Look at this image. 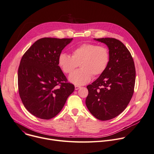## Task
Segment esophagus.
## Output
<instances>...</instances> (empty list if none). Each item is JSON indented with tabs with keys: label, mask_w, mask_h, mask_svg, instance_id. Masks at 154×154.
<instances>
[{
	"label": "esophagus",
	"mask_w": 154,
	"mask_h": 154,
	"mask_svg": "<svg viewBox=\"0 0 154 154\" xmlns=\"http://www.w3.org/2000/svg\"><path fill=\"white\" fill-rule=\"evenodd\" d=\"M80 88H81V87H80V86H78V85H75V90H77L80 89Z\"/></svg>",
	"instance_id": "1"
}]
</instances>
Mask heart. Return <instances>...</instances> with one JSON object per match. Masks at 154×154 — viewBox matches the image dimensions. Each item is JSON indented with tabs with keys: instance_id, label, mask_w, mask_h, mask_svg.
<instances>
[{
	"instance_id": "b5f03b06",
	"label": "heart",
	"mask_w": 154,
	"mask_h": 154,
	"mask_svg": "<svg viewBox=\"0 0 154 154\" xmlns=\"http://www.w3.org/2000/svg\"><path fill=\"white\" fill-rule=\"evenodd\" d=\"M109 62V53L107 48L93 44H82L72 51V57L61 53L58 63L66 74L71 73L79 64L80 69L72 72L68 77L70 82L76 85H82L90 82L92 76L102 74Z\"/></svg>"
}]
</instances>
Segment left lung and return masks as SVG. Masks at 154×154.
Listing matches in <instances>:
<instances>
[{"instance_id": "left-lung-1", "label": "left lung", "mask_w": 154, "mask_h": 154, "mask_svg": "<svg viewBox=\"0 0 154 154\" xmlns=\"http://www.w3.org/2000/svg\"><path fill=\"white\" fill-rule=\"evenodd\" d=\"M109 48V62L105 71L91 85L85 100L90 113L100 120L120 114L127 107L134 92L136 71L127 48L114 38H94Z\"/></svg>"}]
</instances>
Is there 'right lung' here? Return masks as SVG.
I'll use <instances>...</instances> for the list:
<instances>
[{"mask_svg":"<svg viewBox=\"0 0 154 154\" xmlns=\"http://www.w3.org/2000/svg\"><path fill=\"white\" fill-rule=\"evenodd\" d=\"M72 40L40 38L23 56L18 72L19 94L26 109L37 118L48 120L58 114L74 90L58 63L60 54Z\"/></svg>","mask_w":154,"mask_h":154,"instance_id":"1","label":"right lung"}]
</instances>
